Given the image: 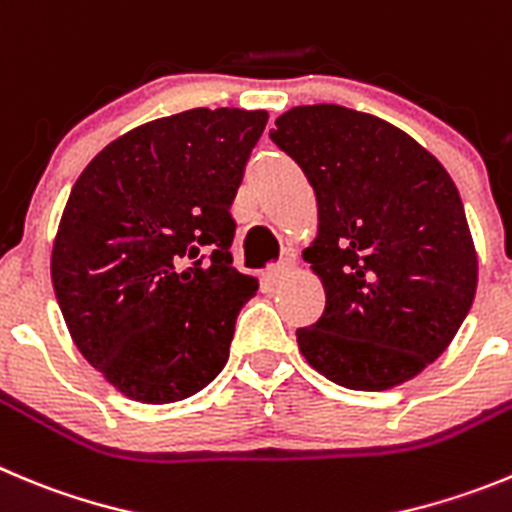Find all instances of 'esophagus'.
I'll use <instances>...</instances> for the list:
<instances>
[{
  "instance_id": "1",
  "label": "esophagus",
  "mask_w": 512,
  "mask_h": 512,
  "mask_svg": "<svg viewBox=\"0 0 512 512\" xmlns=\"http://www.w3.org/2000/svg\"><path fill=\"white\" fill-rule=\"evenodd\" d=\"M289 274H292V261L284 259V261H279V264L269 266V271H266V279H269L271 284H281V281L287 279Z\"/></svg>"
}]
</instances>
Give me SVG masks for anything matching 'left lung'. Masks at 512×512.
<instances>
[{
	"instance_id": "left-lung-1",
	"label": "left lung",
	"mask_w": 512,
	"mask_h": 512,
	"mask_svg": "<svg viewBox=\"0 0 512 512\" xmlns=\"http://www.w3.org/2000/svg\"><path fill=\"white\" fill-rule=\"evenodd\" d=\"M317 198L304 261L325 312L297 330L307 363L353 391H386L447 350L472 307L477 253L459 190L406 131L335 103L297 106L269 134Z\"/></svg>"
}]
</instances>
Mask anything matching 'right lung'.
Masks as SVG:
<instances>
[{"instance_id":"1","label":"right lung","mask_w":512,"mask_h":512,"mask_svg":"<svg viewBox=\"0 0 512 512\" xmlns=\"http://www.w3.org/2000/svg\"><path fill=\"white\" fill-rule=\"evenodd\" d=\"M266 111L190 109L126 131L65 203L50 276L75 348L126 398L203 391L259 281L233 269L231 205Z\"/></svg>"}]
</instances>
